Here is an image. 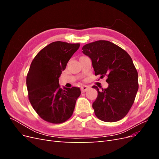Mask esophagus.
<instances>
[{
  "label": "esophagus",
  "mask_w": 159,
  "mask_h": 159,
  "mask_svg": "<svg viewBox=\"0 0 159 159\" xmlns=\"http://www.w3.org/2000/svg\"><path fill=\"white\" fill-rule=\"evenodd\" d=\"M88 88H89V87H88V86H87V85L81 86V91L82 93H84V92H85V91L88 89Z\"/></svg>",
  "instance_id": "esophagus-1"
}]
</instances>
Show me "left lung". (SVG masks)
Returning <instances> with one entry per match:
<instances>
[{
	"label": "left lung",
	"instance_id": "obj_1",
	"mask_svg": "<svg viewBox=\"0 0 159 159\" xmlns=\"http://www.w3.org/2000/svg\"><path fill=\"white\" fill-rule=\"evenodd\" d=\"M82 52L92 61L95 75H106L108 88L99 90L92 107L98 119L105 122L122 119L131 108L139 89L138 73L128 53L107 40L85 44Z\"/></svg>",
	"mask_w": 159,
	"mask_h": 159
}]
</instances>
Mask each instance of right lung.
<instances>
[{
  "label": "right lung",
  "instance_id": "add662e5",
  "mask_svg": "<svg viewBox=\"0 0 159 159\" xmlns=\"http://www.w3.org/2000/svg\"><path fill=\"white\" fill-rule=\"evenodd\" d=\"M80 44L57 41L42 49L33 59L26 76L28 99L37 114L50 123H62L73 114L79 88H64L59 77Z\"/></svg>",
  "mask_w": 159,
  "mask_h": 159
}]
</instances>
